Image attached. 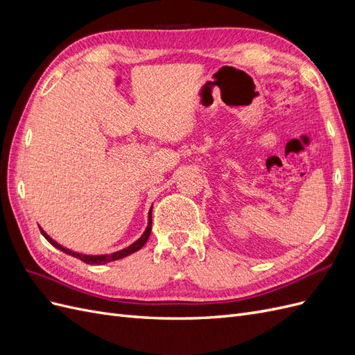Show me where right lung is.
Returning <instances> with one entry per match:
<instances>
[{
    "mask_svg": "<svg viewBox=\"0 0 355 355\" xmlns=\"http://www.w3.org/2000/svg\"><path fill=\"white\" fill-rule=\"evenodd\" d=\"M151 213H153V207H151V210H149V213H148V227H146L145 232L142 234V237L139 239V240H136L133 244L125 247V249H123V250H120V252L111 253V254L92 256V254H83V253L72 252V250L67 249V247H63V245H60L59 243H56L53 239H50L49 235L46 234V231H42V228H40V231H41L42 235H44V239H46L51 245H55L56 249H59L60 252L67 253V254H71V256H73V257H78L80 261H83V262H85V263H90V265H103V263H108V262H112V261H116V259H123V257H125V256H128V254H132V253L137 252L139 249H142V247L145 245V243H146L148 239H149V234H151V228H153V216H151Z\"/></svg>",
    "mask_w": 355,
    "mask_h": 355,
    "instance_id": "1",
    "label": "right lung"
}]
</instances>
